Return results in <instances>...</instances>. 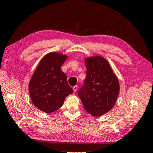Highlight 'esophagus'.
<instances>
[{
    "label": "esophagus",
    "mask_w": 153,
    "mask_h": 153,
    "mask_svg": "<svg viewBox=\"0 0 153 153\" xmlns=\"http://www.w3.org/2000/svg\"><path fill=\"white\" fill-rule=\"evenodd\" d=\"M73 91H74V92H76V90H77V89H78V86L77 85H76V86H74L73 88Z\"/></svg>",
    "instance_id": "esophagus-1"
}]
</instances>
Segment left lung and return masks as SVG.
<instances>
[{
	"instance_id": "1",
	"label": "left lung",
	"mask_w": 153,
	"mask_h": 153,
	"mask_svg": "<svg viewBox=\"0 0 153 153\" xmlns=\"http://www.w3.org/2000/svg\"><path fill=\"white\" fill-rule=\"evenodd\" d=\"M84 63L86 77L78 96L88 113L100 117L114 106L120 91L119 82L109 63L103 57H87Z\"/></svg>"
}]
</instances>
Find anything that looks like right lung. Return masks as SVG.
<instances>
[{
  "label": "right lung",
  "instance_id": "obj_1",
  "mask_svg": "<svg viewBox=\"0 0 153 153\" xmlns=\"http://www.w3.org/2000/svg\"><path fill=\"white\" fill-rule=\"evenodd\" d=\"M67 55L56 52L48 53L40 61L29 83V91L34 105L46 113L62 106L67 96L73 93L67 75L61 69Z\"/></svg>",
  "mask_w": 153,
  "mask_h": 153
}]
</instances>
